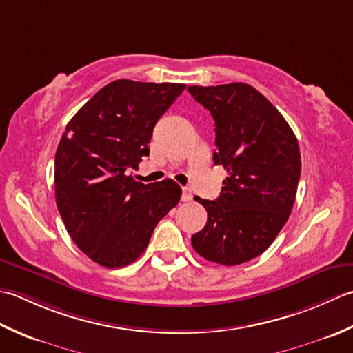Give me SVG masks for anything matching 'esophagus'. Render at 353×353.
I'll list each match as a JSON object with an SVG mask.
<instances>
[{"label":"esophagus","mask_w":353,"mask_h":353,"mask_svg":"<svg viewBox=\"0 0 353 353\" xmlns=\"http://www.w3.org/2000/svg\"><path fill=\"white\" fill-rule=\"evenodd\" d=\"M193 195H192V190L189 189V187H183V195H181V199L184 201V203H189V201H192Z\"/></svg>","instance_id":"esophagus-1"}]
</instances>
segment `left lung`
<instances>
[{"mask_svg": "<svg viewBox=\"0 0 353 353\" xmlns=\"http://www.w3.org/2000/svg\"><path fill=\"white\" fill-rule=\"evenodd\" d=\"M214 120L213 161L228 176L214 201L196 198L205 227L192 236L199 256L233 267L267 250L290 218L301 172L299 141L282 114L253 86H189Z\"/></svg>", "mask_w": 353, "mask_h": 353, "instance_id": "1", "label": "left lung"}]
</instances>
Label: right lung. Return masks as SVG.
Segmentation results:
<instances>
[{
	"instance_id": "1",
	"label": "right lung",
	"mask_w": 353,
	"mask_h": 353,
	"mask_svg": "<svg viewBox=\"0 0 353 353\" xmlns=\"http://www.w3.org/2000/svg\"><path fill=\"white\" fill-rule=\"evenodd\" d=\"M184 83L119 79L68 121L54 157L56 204L71 239L105 268L132 263L181 198L172 179L143 184L129 175L149 155L154 126Z\"/></svg>"
}]
</instances>
